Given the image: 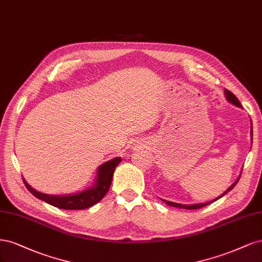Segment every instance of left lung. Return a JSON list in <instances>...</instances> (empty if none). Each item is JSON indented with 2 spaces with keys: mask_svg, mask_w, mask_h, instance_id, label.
I'll list each match as a JSON object with an SVG mask.
<instances>
[{
  "mask_svg": "<svg viewBox=\"0 0 262 262\" xmlns=\"http://www.w3.org/2000/svg\"><path fill=\"white\" fill-rule=\"evenodd\" d=\"M224 95H225V98H226V100L229 101L230 103H232L233 105H235V106H237V107H242V104H241V102L238 101V99L236 98L231 91H229V90H224ZM250 124H251V126H250V140H251V145H252V122H251V120H250ZM241 174H242V172H241ZM241 174H239V176H238V179L236 180L231 186L227 188L222 195H220L219 197H216L215 199H213V200H211V201H208V202H202V204H195V205H182V204H177V202H172V201H167V200H164V199H161L162 201H164L165 204L167 205V206H171V207H175V208H181V209H188V210H193V209H200V208H202V207H205V206H207V205H209V204H212L213 201H216L217 199H220L221 197H223L225 193H227L229 192L230 190H232L234 187H235V185L237 184V182L239 181V179H241Z\"/></svg>",
  "mask_w": 262,
  "mask_h": 262,
  "instance_id": "1",
  "label": "left lung"
}]
</instances>
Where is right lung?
Returning <instances> with one entry per match:
<instances>
[{
  "mask_svg": "<svg viewBox=\"0 0 262 262\" xmlns=\"http://www.w3.org/2000/svg\"><path fill=\"white\" fill-rule=\"evenodd\" d=\"M121 161L122 159L116 157L101 164L97 170L94 184L89 188L80 192L72 193V195L71 193L69 195H49V193L40 192L32 188L26 180H23L25 186L32 195L40 200L46 201L47 204L65 210H82L95 206L106 195L110 186H111L115 167L121 163Z\"/></svg>",
  "mask_w": 262,
  "mask_h": 262,
  "instance_id": "add662e5",
  "label": "right lung"
}]
</instances>
